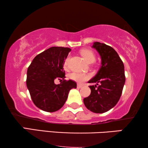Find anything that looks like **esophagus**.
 <instances>
[{
    "label": "esophagus",
    "instance_id": "34e87169",
    "mask_svg": "<svg viewBox=\"0 0 148 148\" xmlns=\"http://www.w3.org/2000/svg\"><path fill=\"white\" fill-rule=\"evenodd\" d=\"M82 86H83V85L82 84H77V88H81Z\"/></svg>",
    "mask_w": 148,
    "mask_h": 148
}]
</instances>
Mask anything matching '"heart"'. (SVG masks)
Listing matches in <instances>:
<instances>
[{"label": "heart", "instance_id": "heart-1", "mask_svg": "<svg viewBox=\"0 0 148 148\" xmlns=\"http://www.w3.org/2000/svg\"><path fill=\"white\" fill-rule=\"evenodd\" d=\"M81 54L83 56V57L85 58V60L87 62H93L96 60V55L94 53V52H92V50H84L81 52ZM68 60L69 58H66L65 61H64V66L67 65L68 63ZM90 75L84 73H78V72H73L70 75V78L71 79L77 82L82 83L84 82L85 81L88 80L90 78Z\"/></svg>", "mask_w": 148, "mask_h": 148}]
</instances>
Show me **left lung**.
Instances as JSON below:
<instances>
[{
	"label": "left lung",
	"mask_w": 148,
	"mask_h": 148,
	"mask_svg": "<svg viewBox=\"0 0 148 148\" xmlns=\"http://www.w3.org/2000/svg\"><path fill=\"white\" fill-rule=\"evenodd\" d=\"M92 48L100 54L102 65L89 83H96L90 96L84 99L85 106L95 113L106 112L119 102L125 82L124 64L111 46L95 42Z\"/></svg>",
	"instance_id": "8db88e82"
}]
</instances>
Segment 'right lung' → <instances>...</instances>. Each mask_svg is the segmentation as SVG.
Listing matches in <instances>:
<instances>
[{
    "instance_id": "1",
    "label": "right lung",
    "mask_w": 148,
    "mask_h": 148,
    "mask_svg": "<svg viewBox=\"0 0 148 148\" xmlns=\"http://www.w3.org/2000/svg\"><path fill=\"white\" fill-rule=\"evenodd\" d=\"M71 50L64 47L48 48L38 54L27 69V89L34 104L42 110H58L65 103L69 91L77 88L73 81L64 79L63 64ZM55 78H62L63 82L56 85Z\"/></svg>"
}]
</instances>
